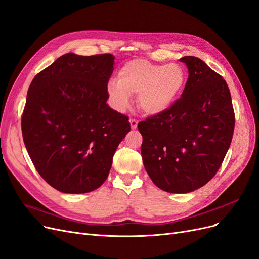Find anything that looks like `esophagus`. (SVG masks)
<instances>
[{"label":"esophagus","instance_id":"1","mask_svg":"<svg viewBox=\"0 0 259 259\" xmlns=\"http://www.w3.org/2000/svg\"><path fill=\"white\" fill-rule=\"evenodd\" d=\"M130 124H131L132 130H136L138 125V121L135 119H130Z\"/></svg>","mask_w":259,"mask_h":259}]
</instances>
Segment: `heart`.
Returning <instances> with one entry per match:
<instances>
[{"instance_id":"obj_1","label":"heart","mask_w":259,"mask_h":259,"mask_svg":"<svg viewBox=\"0 0 259 259\" xmlns=\"http://www.w3.org/2000/svg\"><path fill=\"white\" fill-rule=\"evenodd\" d=\"M187 81L180 64H155L142 59L132 60L118 72L117 82L107 84V95L113 108L124 111L131 95L137 94L139 108L147 114L166 112L180 99Z\"/></svg>"}]
</instances>
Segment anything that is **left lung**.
Here are the masks:
<instances>
[{"instance_id":"8db88e82","label":"left lung","mask_w":259,"mask_h":259,"mask_svg":"<svg viewBox=\"0 0 259 259\" xmlns=\"http://www.w3.org/2000/svg\"><path fill=\"white\" fill-rule=\"evenodd\" d=\"M189 70L181 97L166 112L138 124L141 156L153 183L185 194L207 184L229 149L235 113L226 81L196 57L180 59Z\"/></svg>"}]
</instances>
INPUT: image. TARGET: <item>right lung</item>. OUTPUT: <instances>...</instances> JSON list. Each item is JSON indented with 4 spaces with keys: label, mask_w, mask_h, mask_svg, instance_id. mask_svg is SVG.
<instances>
[{
    "label": "right lung",
    "mask_w": 259,
    "mask_h": 259,
    "mask_svg": "<svg viewBox=\"0 0 259 259\" xmlns=\"http://www.w3.org/2000/svg\"><path fill=\"white\" fill-rule=\"evenodd\" d=\"M110 53H66L34 77L21 119L23 141L36 170L53 189L92 192L109 175L131 131L128 118L107 104Z\"/></svg>",
    "instance_id": "add662e5"
}]
</instances>
